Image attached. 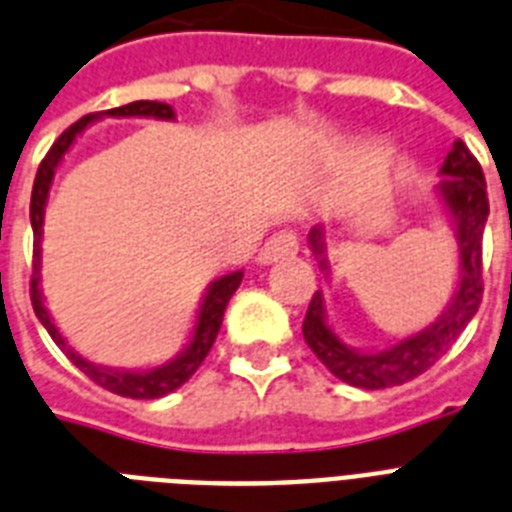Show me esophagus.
<instances>
[{"label":"esophagus","mask_w":512,"mask_h":512,"mask_svg":"<svg viewBox=\"0 0 512 512\" xmlns=\"http://www.w3.org/2000/svg\"><path fill=\"white\" fill-rule=\"evenodd\" d=\"M299 252V239L294 231H278L265 242V247L260 249V265H270L276 260H284V257H294Z\"/></svg>","instance_id":"34e87169"}]
</instances>
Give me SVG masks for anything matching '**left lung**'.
Instances as JSON below:
<instances>
[{
	"label": "left lung",
	"instance_id": "left-lung-1",
	"mask_svg": "<svg viewBox=\"0 0 512 512\" xmlns=\"http://www.w3.org/2000/svg\"><path fill=\"white\" fill-rule=\"evenodd\" d=\"M439 176L442 178L434 186V197L450 215L452 231L458 239V284H455L452 299L442 313L436 315L434 323L421 328L418 334L389 344L384 350H360L344 342L342 336L328 326L323 292H315L313 302L307 307L305 323H302L307 347L328 371L342 378L344 384L360 386V389H386V386L413 381L450 350L473 315L479 313L481 292H484L481 239H484L486 215H489L484 173H481L479 160L458 139L452 144ZM307 242L321 268L326 270V276H331L323 228L315 226Z\"/></svg>",
	"mask_w": 512,
	"mask_h": 512
}]
</instances>
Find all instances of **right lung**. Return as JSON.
<instances>
[{
    "instance_id": "add662e5",
    "label": "right lung",
    "mask_w": 512,
    "mask_h": 512,
    "mask_svg": "<svg viewBox=\"0 0 512 512\" xmlns=\"http://www.w3.org/2000/svg\"><path fill=\"white\" fill-rule=\"evenodd\" d=\"M102 118H157V120H173L176 112L173 107L165 105V102H149V99H139V102H131V105L112 107V110L97 112V115H86L78 123L65 131L60 139L54 141L52 149L47 152V157L41 160L39 173H36V181H33L31 191V228H33V276H31V302L33 313L41 321V326L47 328L52 342L60 347L68 360L76 365L78 371H83L86 376L99 384L102 389L112 394H120V397H131V400H157V397H165V394L176 392L178 386L186 384L197 368L202 365V360L207 357L210 347H213L215 336L220 331V323H223V313H226L228 299L234 297V292L239 289L244 278V270H234L228 276L215 278L213 284L205 289V297L199 302L197 321L191 328V336L186 347L178 352L176 357H170L168 363L155 365V368H141V371H123V368H107V365H97L86 360L83 355H78L73 347L68 344V339L60 334V328L54 326L52 315H49L47 305H44V292H41V236H44V213H47V199L49 189H52L54 173L60 168L62 157L68 155L70 147L76 144L78 136L86 131V128L94 123V120Z\"/></svg>"
}]
</instances>
